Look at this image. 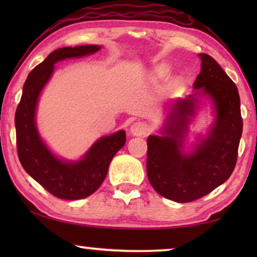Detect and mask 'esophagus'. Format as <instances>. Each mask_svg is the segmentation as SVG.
<instances>
[{
  "mask_svg": "<svg viewBox=\"0 0 257 257\" xmlns=\"http://www.w3.org/2000/svg\"><path fill=\"white\" fill-rule=\"evenodd\" d=\"M130 132L132 133L133 136L145 137L147 133L150 132V126L146 124L145 121H136L131 125V128H130Z\"/></svg>",
  "mask_w": 257,
  "mask_h": 257,
  "instance_id": "1",
  "label": "esophagus"
}]
</instances>
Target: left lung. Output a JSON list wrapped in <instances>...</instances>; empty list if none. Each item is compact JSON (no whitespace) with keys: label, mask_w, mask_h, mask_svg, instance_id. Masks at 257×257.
Segmentation results:
<instances>
[{"label":"left lung","mask_w":257,"mask_h":257,"mask_svg":"<svg viewBox=\"0 0 257 257\" xmlns=\"http://www.w3.org/2000/svg\"><path fill=\"white\" fill-rule=\"evenodd\" d=\"M201 71L195 93L175 101L163 130L164 136L147 138V178L164 198L191 202L222 185L233 173L242 135L240 96L222 68L207 54H199ZM213 100L217 118L210 135L192 154L183 153L189 119L195 114L198 95Z\"/></svg>","instance_id":"left-lung-1"}]
</instances>
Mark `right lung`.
I'll list each match as a JSON object with an SVG mask.
<instances>
[{
  "mask_svg": "<svg viewBox=\"0 0 257 257\" xmlns=\"http://www.w3.org/2000/svg\"><path fill=\"white\" fill-rule=\"evenodd\" d=\"M99 49V45H80L52 51L31 70L16 108V145L21 164L31 178L59 199H84L96 192L106 178L112 158L126 142V133L121 130L97 140L79 161H64L50 152L36 128L37 100L54 72L55 63L94 54Z\"/></svg>",
  "mask_w": 257,
  "mask_h": 257,
  "instance_id": "obj_1",
  "label": "right lung"
}]
</instances>
